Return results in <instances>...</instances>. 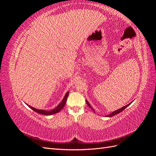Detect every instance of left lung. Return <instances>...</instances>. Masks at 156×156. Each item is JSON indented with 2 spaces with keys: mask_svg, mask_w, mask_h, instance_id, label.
<instances>
[{
  "mask_svg": "<svg viewBox=\"0 0 156 156\" xmlns=\"http://www.w3.org/2000/svg\"><path fill=\"white\" fill-rule=\"evenodd\" d=\"M87 105H88V107L90 108H92V109L94 111V108L92 107V106L90 105V103H88V101H87ZM131 103H129V104H127V105H126V106H124L123 107H122V108H119V109H118V110H116V111H114V112H112V113H111L110 115H107V117H111V116H115V115H116V114H119V113H120V112H121L122 111H123L125 108H126V107H128L130 104H131Z\"/></svg>",
  "mask_w": 156,
  "mask_h": 156,
  "instance_id": "1",
  "label": "left lung"
}]
</instances>
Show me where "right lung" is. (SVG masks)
<instances>
[{"instance_id":"obj_1","label":"right lung","mask_w":156,"mask_h":156,"mask_svg":"<svg viewBox=\"0 0 156 156\" xmlns=\"http://www.w3.org/2000/svg\"><path fill=\"white\" fill-rule=\"evenodd\" d=\"M68 95H69V91L68 92H66V95L64 96L62 101L60 103V104L58 106H56L55 108H53V109H52L51 111H45V110L37 109V108H36L32 107H31L29 105H27H27L29 106L30 108H32L33 111L37 112V113H39V114L44 115H54V114H56V113L58 112L64 107L66 103V100H67V98L68 97Z\"/></svg>"}]
</instances>
